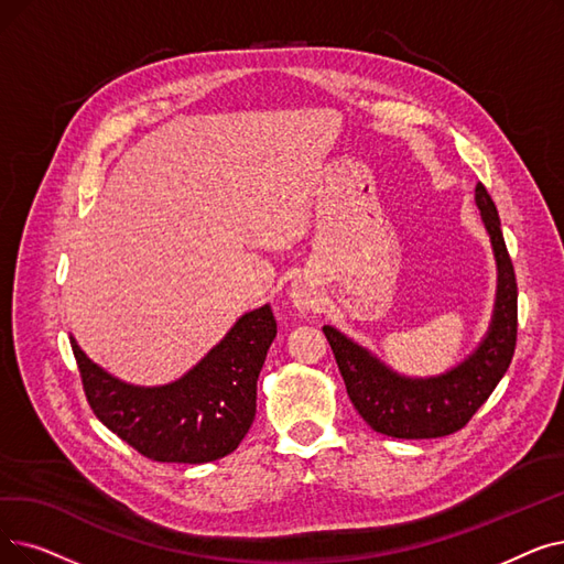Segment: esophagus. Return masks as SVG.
<instances>
[{"label": "esophagus", "mask_w": 564, "mask_h": 564, "mask_svg": "<svg viewBox=\"0 0 564 564\" xmlns=\"http://www.w3.org/2000/svg\"><path fill=\"white\" fill-rule=\"evenodd\" d=\"M292 302H295V306L297 308H302V311H306V308H311L313 306V302H315V297H313V290L306 285V283H295L292 285Z\"/></svg>", "instance_id": "obj_1"}]
</instances>
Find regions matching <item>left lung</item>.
<instances>
[{
	"instance_id": "left-lung-1",
	"label": "left lung",
	"mask_w": 564,
	"mask_h": 564,
	"mask_svg": "<svg viewBox=\"0 0 564 564\" xmlns=\"http://www.w3.org/2000/svg\"><path fill=\"white\" fill-rule=\"evenodd\" d=\"M475 200L484 226L491 235L498 260L494 323L475 355L445 376L410 380L391 373L384 364L334 327H323L355 410L366 424L382 435L424 440L460 431L473 420L481 403L491 397V391L509 369L513 350H517V274H513V264L505 247L496 203L481 182L475 188Z\"/></svg>"
}]
</instances>
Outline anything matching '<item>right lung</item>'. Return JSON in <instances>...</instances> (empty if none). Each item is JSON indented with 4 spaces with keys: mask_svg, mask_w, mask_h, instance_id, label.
<instances>
[{
    "mask_svg": "<svg viewBox=\"0 0 564 564\" xmlns=\"http://www.w3.org/2000/svg\"><path fill=\"white\" fill-rule=\"evenodd\" d=\"M276 336L267 304L247 315L182 380L133 387L91 364L70 338L89 408L144 458L207 463L237 449L256 417V384Z\"/></svg>",
    "mask_w": 564,
    "mask_h": 564,
    "instance_id": "obj_1",
    "label": "right lung"
}]
</instances>
